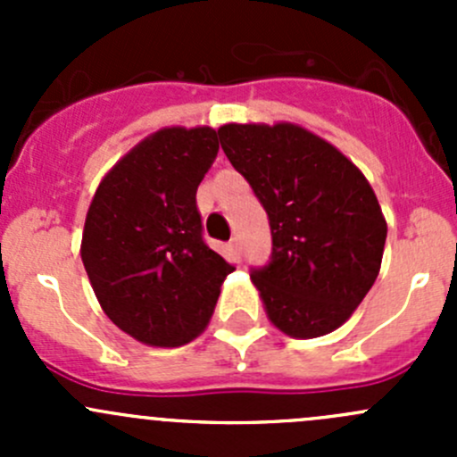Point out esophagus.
<instances>
[{
    "label": "esophagus",
    "mask_w": 457,
    "mask_h": 457,
    "mask_svg": "<svg viewBox=\"0 0 457 457\" xmlns=\"http://www.w3.org/2000/svg\"><path fill=\"white\" fill-rule=\"evenodd\" d=\"M229 254H232L234 261H241V241H238V237L229 241Z\"/></svg>",
    "instance_id": "esophagus-1"
}]
</instances>
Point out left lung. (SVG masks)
<instances>
[{"label": "left lung", "instance_id": "left-lung-1", "mask_svg": "<svg viewBox=\"0 0 457 457\" xmlns=\"http://www.w3.org/2000/svg\"><path fill=\"white\" fill-rule=\"evenodd\" d=\"M220 147L265 207L267 265L252 267L270 320L318 338L353 314L380 271L386 223L361 170L292 123L219 128Z\"/></svg>", "mask_w": 457, "mask_h": 457}]
</instances>
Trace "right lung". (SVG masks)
<instances>
[{"instance_id":"obj_1","label":"right lung","mask_w":457,"mask_h":457,"mask_svg":"<svg viewBox=\"0 0 457 457\" xmlns=\"http://www.w3.org/2000/svg\"><path fill=\"white\" fill-rule=\"evenodd\" d=\"M219 154L212 128H165L128 152L96 187L81 261L110 320L152 347L205 329L232 262L203 238L196 190Z\"/></svg>"}]
</instances>
